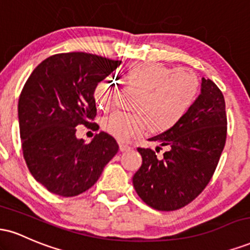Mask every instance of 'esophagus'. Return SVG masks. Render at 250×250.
Segmentation results:
<instances>
[{
    "mask_svg": "<svg viewBox=\"0 0 250 250\" xmlns=\"http://www.w3.org/2000/svg\"><path fill=\"white\" fill-rule=\"evenodd\" d=\"M131 147L130 146L125 145V143H120V150L121 151H127V150H130Z\"/></svg>",
    "mask_w": 250,
    "mask_h": 250,
    "instance_id": "obj_1",
    "label": "esophagus"
}]
</instances>
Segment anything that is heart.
I'll return each mask as SVG.
<instances>
[{"label":"heart","instance_id":"obj_1","mask_svg":"<svg viewBox=\"0 0 250 250\" xmlns=\"http://www.w3.org/2000/svg\"><path fill=\"white\" fill-rule=\"evenodd\" d=\"M131 87L140 89L134 102L135 113L116 111L105 117L102 125L120 141H129L148 128L163 133L182 121L199 94V80L187 69H175L156 62L135 63L125 73ZM97 107L109 111L114 105L115 83L102 80L94 89Z\"/></svg>","mask_w":250,"mask_h":250}]
</instances>
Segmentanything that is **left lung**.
Wrapping results in <instances>:
<instances>
[{
  "label": "left lung",
  "instance_id": "obj_1",
  "mask_svg": "<svg viewBox=\"0 0 250 250\" xmlns=\"http://www.w3.org/2000/svg\"><path fill=\"white\" fill-rule=\"evenodd\" d=\"M226 137L225 97L211 80L202 77L201 94L182 121L149 139L168 147L163 156L157 157L150 148H137L142 156V166L133 176L137 195L157 210L187 206L213 177Z\"/></svg>",
  "mask_w": 250,
  "mask_h": 250
}]
</instances>
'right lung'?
I'll return each mask as SVG.
<instances>
[{"label": "right lung", "instance_id": "add662e5", "mask_svg": "<svg viewBox=\"0 0 250 250\" xmlns=\"http://www.w3.org/2000/svg\"><path fill=\"white\" fill-rule=\"evenodd\" d=\"M121 61L88 53L56 54L30 74L19 99L20 136L28 169L50 193L63 197L93 187L119 151L104 131L90 143L76 137L80 125L97 130L94 89Z\"/></svg>", "mask_w": 250, "mask_h": 250}]
</instances>
